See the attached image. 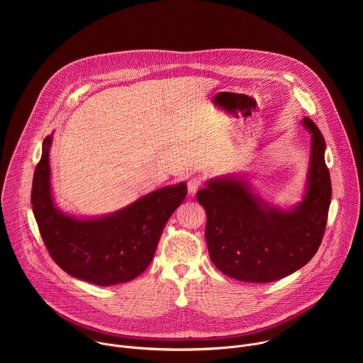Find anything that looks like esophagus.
<instances>
[{
    "mask_svg": "<svg viewBox=\"0 0 363 363\" xmlns=\"http://www.w3.org/2000/svg\"><path fill=\"white\" fill-rule=\"evenodd\" d=\"M203 184V180L200 177H191L189 182H187V189H189V193L190 194H196L199 191V189L201 187Z\"/></svg>",
    "mask_w": 363,
    "mask_h": 363,
    "instance_id": "34e87169",
    "label": "esophagus"
}]
</instances>
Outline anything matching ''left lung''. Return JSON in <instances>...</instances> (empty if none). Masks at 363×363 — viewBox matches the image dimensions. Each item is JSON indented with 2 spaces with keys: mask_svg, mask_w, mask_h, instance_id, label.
<instances>
[{
  "mask_svg": "<svg viewBox=\"0 0 363 363\" xmlns=\"http://www.w3.org/2000/svg\"><path fill=\"white\" fill-rule=\"evenodd\" d=\"M311 167L303 201L292 209L271 207L236 177L208 182L197 193L207 212L208 253L225 275L245 282H272L306 265L318 250L331 201L325 141L309 117Z\"/></svg>",
  "mask_w": 363,
  "mask_h": 363,
  "instance_id": "8db88e82",
  "label": "left lung"
}]
</instances>
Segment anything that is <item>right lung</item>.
I'll list each match as a JSON object with an SVG mask.
<instances>
[{"instance_id":"add662e5","label":"right lung","mask_w":363,"mask_h":363,"mask_svg":"<svg viewBox=\"0 0 363 363\" xmlns=\"http://www.w3.org/2000/svg\"><path fill=\"white\" fill-rule=\"evenodd\" d=\"M52 140L50 135L43 141L30 197L49 255L71 277L95 285L108 286L137 278L154 259L166 222L186 199L187 184L159 189L102 218L77 219L60 212L52 203Z\"/></svg>"}]
</instances>
